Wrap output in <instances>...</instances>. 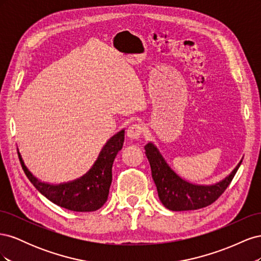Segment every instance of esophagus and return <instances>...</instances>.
Wrapping results in <instances>:
<instances>
[{
  "label": "esophagus",
  "mask_w": 261,
  "mask_h": 261,
  "mask_svg": "<svg viewBox=\"0 0 261 261\" xmlns=\"http://www.w3.org/2000/svg\"><path fill=\"white\" fill-rule=\"evenodd\" d=\"M143 132H144V127L140 124H132L127 129V137L129 139L136 140L141 136Z\"/></svg>",
  "instance_id": "34e87169"
}]
</instances>
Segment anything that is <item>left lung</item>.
Segmentation results:
<instances>
[{
  "label": "left lung",
  "mask_w": 261,
  "mask_h": 261,
  "mask_svg": "<svg viewBox=\"0 0 261 261\" xmlns=\"http://www.w3.org/2000/svg\"><path fill=\"white\" fill-rule=\"evenodd\" d=\"M146 155L151 168L158 196L162 204L172 211L197 210L215 202L230 185L243 160L222 180L212 185L193 184L171 169L154 144L145 146Z\"/></svg>",
  "instance_id": "obj_1"
}]
</instances>
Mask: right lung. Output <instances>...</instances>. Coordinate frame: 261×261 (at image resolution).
I'll return each instance as SVG.
<instances>
[{"mask_svg": "<svg viewBox=\"0 0 261 261\" xmlns=\"http://www.w3.org/2000/svg\"><path fill=\"white\" fill-rule=\"evenodd\" d=\"M125 129L116 133L101 149L96 162L82 177L61 184H50L38 179L23 162L18 151L21 168L39 192L50 201L67 210L89 212L100 209L106 203L112 183V165L124 143Z\"/></svg>", "mask_w": 261, "mask_h": 261, "instance_id": "right-lung-1", "label": "right lung"}]
</instances>
